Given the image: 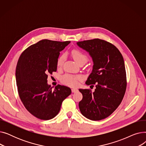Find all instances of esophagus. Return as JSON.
Returning a JSON list of instances; mask_svg holds the SVG:
<instances>
[{
	"instance_id": "34e87169",
	"label": "esophagus",
	"mask_w": 146,
	"mask_h": 146,
	"mask_svg": "<svg viewBox=\"0 0 146 146\" xmlns=\"http://www.w3.org/2000/svg\"><path fill=\"white\" fill-rule=\"evenodd\" d=\"M78 90L77 89H72V92L73 93H74V92H77Z\"/></svg>"
}]
</instances>
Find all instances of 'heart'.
I'll list each match as a JSON object with an SVG mask.
<instances>
[{"instance_id": "heart-1", "label": "heart", "mask_w": 146, "mask_h": 146, "mask_svg": "<svg viewBox=\"0 0 146 146\" xmlns=\"http://www.w3.org/2000/svg\"><path fill=\"white\" fill-rule=\"evenodd\" d=\"M72 54L74 60L78 64L82 61H85L86 62L88 60L86 56L79 50H73L72 52ZM65 58L66 56L64 54L61 55L60 57H59L57 60V65L58 66L62 65L65 60ZM82 78L80 76H74L70 74H65L61 77V81L66 85L70 86H76L78 85L79 81Z\"/></svg>"}]
</instances>
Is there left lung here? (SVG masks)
<instances>
[{"instance_id": "8db88e82", "label": "left lung", "mask_w": 146, "mask_h": 146, "mask_svg": "<svg viewBox=\"0 0 146 146\" xmlns=\"http://www.w3.org/2000/svg\"><path fill=\"white\" fill-rule=\"evenodd\" d=\"M76 44L89 53L94 63L86 84H96L94 92L89 89H79L83 95L79 104L80 112L90 120L105 119L118 108L125 92L123 57L115 46L98 38Z\"/></svg>"}]
</instances>
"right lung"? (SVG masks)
I'll use <instances>...</instances> for the list:
<instances>
[{
  "label": "right lung",
  "mask_w": 146,
  "mask_h": 146,
  "mask_svg": "<svg viewBox=\"0 0 146 146\" xmlns=\"http://www.w3.org/2000/svg\"><path fill=\"white\" fill-rule=\"evenodd\" d=\"M70 41L42 40L29 46L21 55L16 68L18 94L25 108L37 118L48 120L59 112L61 104L70 95V88L47 83L48 74L57 71L60 52Z\"/></svg>",
  "instance_id": "1"
}]
</instances>
